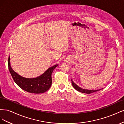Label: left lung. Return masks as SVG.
<instances>
[{"label":"left lung","instance_id":"obj_1","mask_svg":"<svg viewBox=\"0 0 124 124\" xmlns=\"http://www.w3.org/2000/svg\"><path fill=\"white\" fill-rule=\"evenodd\" d=\"M71 83H72V85L73 86V87L74 88V89H76L77 91L78 92H80L82 93H88V94H89V93H93V92H96L98 91H100V89H97V90H89V89H83L81 88L79 86H78L76 84H75L74 82H73L72 80L71 79Z\"/></svg>","mask_w":124,"mask_h":124}]
</instances>
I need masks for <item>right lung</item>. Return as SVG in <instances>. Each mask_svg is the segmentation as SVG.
Masks as SVG:
<instances>
[{"label": "right lung", "mask_w": 124, "mask_h": 124, "mask_svg": "<svg viewBox=\"0 0 124 124\" xmlns=\"http://www.w3.org/2000/svg\"><path fill=\"white\" fill-rule=\"evenodd\" d=\"M58 66L55 65L48 68L40 76L32 78H25L20 76L11 68L10 56L8 58V68L14 81L24 91L31 93H41L49 89L52 85V73Z\"/></svg>", "instance_id": "right-lung-1"}]
</instances>
